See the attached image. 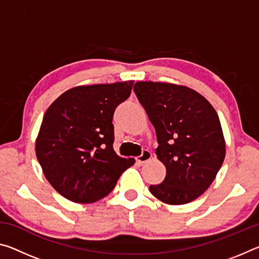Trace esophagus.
Returning a JSON list of instances; mask_svg holds the SVG:
<instances>
[{"instance_id":"1","label":"esophagus","mask_w":259,"mask_h":259,"mask_svg":"<svg viewBox=\"0 0 259 259\" xmlns=\"http://www.w3.org/2000/svg\"><path fill=\"white\" fill-rule=\"evenodd\" d=\"M151 159H152V153L150 151L145 150V151H143L142 155H139L136 160H137V162H138L139 164H144V163H145V162L150 161Z\"/></svg>"}]
</instances>
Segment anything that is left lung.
<instances>
[{"label":"left lung","instance_id":"1","mask_svg":"<svg viewBox=\"0 0 259 259\" xmlns=\"http://www.w3.org/2000/svg\"><path fill=\"white\" fill-rule=\"evenodd\" d=\"M134 91L154 125L155 153L166 169L164 181L151 185V193L168 204L192 202L211 185L225 159L217 112L185 85L139 81Z\"/></svg>","mask_w":259,"mask_h":259}]
</instances>
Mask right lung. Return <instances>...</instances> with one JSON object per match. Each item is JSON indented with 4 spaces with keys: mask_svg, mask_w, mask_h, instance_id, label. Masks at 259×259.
Wrapping results in <instances>:
<instances>
[{
    "mask_svg": "<svg viewBox=\"0 0 259 259\" xmlns=\"http://www.w3.org/2000/svg\"><path fill=\"white\" fill-rule=\"evenodd\" d=\"M134 81L80 85L59 96L43 116L35 152L43 174L64 198L93 203L112 192L135 163L113 150V114Z\"/></svg>",
    "mask_w": 259,
    "mask_h": 259,
    "instance_id": "add662e5",
    "label": "right lung"
}]
</instances>
